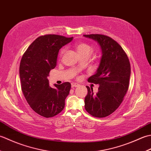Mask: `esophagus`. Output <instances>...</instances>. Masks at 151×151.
I'll use <instances>...</instances> for the list:
<instances>
[{"mask_svg": "<svg viewBox=\"0 0 151 151\" xmlns=\"http://www.w3.org/2000/svg\"><path fill=\"white\" fill-rule=\"evenodd\" d=\"M78 86H79V84H76V83H72L71 84L72 88H76V87H78Z\"/></svg>", "mask_w": 151, "mask_h": 151, "instance_id": "1", "label": "esophagus"}]
</instances>
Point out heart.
Instances as JSON below:
<instances>
[{
	"label": "heart",
	"instance_id": "obj_1",
	"mask_svg": "<svg viewBox=\"0 0 151 151\" xmlns=\"http://www.w3.org/2000/svg\"><path fill=\"white\" fill-rule=\"evenodd\" d=\"M75 49L77 51L78 53L81 56L82 55H86V54H88L89 55L91 53L92 51V48L91 47L88 45V43H83V42H79L77 43L75 45ZM65 48H63V49H61L60 52V57H62L63 54L65 52Z\"/></svg>",
	"mask_w": 151,
	"mask_h": 151
}]
</instances>
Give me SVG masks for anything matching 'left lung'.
<instances>
[{"mask_svg": "<svg viewBox=\"0 0 151 151\" xmlns=\"http://www.w3.org/2000/svg\"><path fill=\"white\" fill-rule=\"evenodd\" d=\"M84 36L97 41L102 51L97 71L88 80L99 85V91L94 94L91 88L86 86L85 109L93 117H104L117 110L129 89L130 62L121 45L112 38L102 34Z\"/></svg>", "mask_w": 151, "mask_h": 151, "instance_id": "1", "label": "left lung"}]
</instances>
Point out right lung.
I'll list each match as a JSON object with an SVG mask.
<instances>
[{"label": "right lung", "instance_id": "obj_1", "mask_svg": "<svg viewBox=\"0 0 151 151\" xmlns=\"http://www.w3.org/2000/svg\"><path fill=\"white\" fill-rule=\"evenodd\" d=\"M72 40L73 37L55 34L40 36L21 58L19 76L22 91L31 108L43 117L55 116L65 106L70 84L64 82L51 88L47 76L50 70L55 68L60 49Z\"/></svg>", "mask_w": 151, "mask_h": 151}]
</instances>
